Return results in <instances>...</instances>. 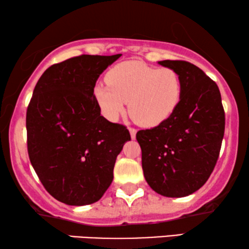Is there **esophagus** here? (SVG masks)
<instances>
[{"mask_svg": "<svg viewBox=\"0 0 249 249\" xmlns=\"http://www.w3.org/2000/svg\"><path fill=\"white\" fill-rule=\"evenodd\" d=\"M128 131H129V133H131V138L134 140L135 136H136V129L133 128V127H128Z\"/></svg>", "mask_w": 249, "mask_h": 249, "instance_id": "1", "label": "esophagus"}]
</instances>
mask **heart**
<instances>
[{
  "mask_svg": "<svg viewBox=\"0 0 249 249\" xmlns=\"http://www.w3.org/2000/svg\"><path fill=\"white\" fill-rule=\"evenodd\" d=\"M106 82L96 86L93 94L101 113L109 121H116L124 113L128 101L133 120L143 127H155L173 115L180 101L179 74L170 68L123 62L107 72Z\"/></svg>",
  "mask_w": 249,
  "mask_h": 249,
  "instance_id": "heart-1",
  "label": "heart"
}]
</instances>
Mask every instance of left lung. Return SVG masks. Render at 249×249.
Masks as SVG:
<instances>
[{
	"label": "left lung",
	"instance_id": "obj_1",
	"mask_svg": "<svg viewBox=\"0 0 249 249\" xmlns=\"http://www.w3.org/2000/svg\"><path fill=\"white\" fill-rule=\"evenodd\" d=\"M179 74L181 97L173 115L136 133L146 183L167 197L194 193L209 179L225 134V109L216 83L186 61L159 62Z\"/></svg>",
	"mask_w": 249,
	"mask_h": 249
}]
</instances>
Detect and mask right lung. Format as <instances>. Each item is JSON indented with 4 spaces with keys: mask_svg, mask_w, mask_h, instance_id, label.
<instances>
[{
    "mask_svg": "<svg viewBox=\"0 0 249 249\" xmlns=\"http://www.w3.org/2000/svg\"><path fill=\"white\" fill-rule=\"evenodd\" d=\"M121 54L80 55L50 66L38 80L27 108L30 162L46 191L69 205L103 197L126 141L125 125L100 115L97 79Z\"/></svg>",
    "mask_w": 249,
    "mask_h": 249,
    "instance_id": "obj_1",
    "label": "right lung"
}]
</instances>
